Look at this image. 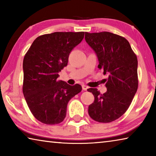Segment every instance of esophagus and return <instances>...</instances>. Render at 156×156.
<instances>
[{
  "instance_id": "34e87169",
  "label": "esophagus",
  "mask_w": 156,
  "mask_h": 156,
  "mask_svg": "<svg viewBox=\"0 0 156 156\" xmlns=\"http://www.w3.org/2000/svg\"><path fill=\"white\" fill-rule=\"evenodd\" d=\"M82 87H83V90H84V91H86V90H87V89L89 88L87 86H86V85H84V84H83V85H82Z\"/></svg>"
}]
</instances>
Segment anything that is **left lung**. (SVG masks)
Instances as JSON below:
<instances>
[{
  "label": "left lung",
  "instance_id": "8db88e82",
  "mask_svg": "<svg viewBox=\"0 0 156 156\" xmlns=\"http://www.w3.org/2000/svg\"><path fill=\"white\" fill-rule=\"evenodd\" d=\"M84 38L96 52L98 67L109 76L105 94H101L96 88L87 89L95 98L89 106V115L98 122H111L126 112L136 93L138 59L128 41L117 34L85 32Z\"/></svg>",
  "mask_w": 156,
  "mask_h": 156
}]
</instances>
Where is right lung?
Masks as SVG:
<instances>
[{
    "label": "right lung",
    "mask_w": 156,
    "mask_h": 156,
    "mask_svg": "<svg viewBox=\"0 0 156 156\" xmlns=\"http://www.w3.org/2000/svg\"><path fill=\"white\" fill-rule=\"evenodd\" d=\"M84 35V31L44 34L35 39L25 55L23 95L31 113L42 123L62 122L69 101L82 91L80 84L72 86L57 78Z\"/></svg>",
    "instance_id": "obj_1"
}]
</instances>
